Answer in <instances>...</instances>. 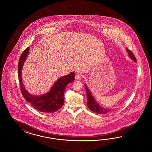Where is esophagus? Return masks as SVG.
Instances as JSON below:
<instances>
[{
	"mask_svg": "<svg viewBox=\"0 0 152 152\" xmlns=\"http://www.w3.org/2000/svg\"><path fill=\"white\" fill-rule=\"evenodd\" d=\"M75 79H76V80L80 81V80H81L82 79V76L81 75H79V74L76 75V76H75Z\"/></svg>",
	"mask_w": 152,
	"mask_h": 152,
	"instance_id": "34e87169",
	"label": "esophagus"
}]
</instances>
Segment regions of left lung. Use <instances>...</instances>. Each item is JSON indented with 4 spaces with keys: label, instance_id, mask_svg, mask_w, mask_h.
<instances>
[{
    "label": "left lung",
    "instance_id": "obj_1",
    "mask_svg": "<svg viewBox=\"0 0 152 152\" xmlns=\"http://www.w3.org/2000/svg\"><path fill=\"white\" fill-rule=\"evenodd\" d=\"M126 51L128 53V56L135 63L137 62L136 58L135 56L134 55L133 53L130 51H129L128 48H126ZM85 88L86 91V96H87V105L89 109H90L92 112L96 113V114H105L106 113L111 111L113 109H107L104 108V107L100 106L96 100L95 99L94 97L92 95V93L90 89L88 88V86L86 83H85Z\"/></svg>",
    "mask_w": 152,
    "mask_h": 152
}]
</instances>
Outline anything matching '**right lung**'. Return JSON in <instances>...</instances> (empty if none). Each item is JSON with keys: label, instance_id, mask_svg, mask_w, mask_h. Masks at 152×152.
<instances>
[{"label": "right lung", "instance_id": "1", "mask_svg": "<svg viewBox=\"0 0 152 152\" xmlns=\"http://www.w3.org/2000/svg\"><path fill=\"white\" fill-rule=\"evenodd\" d=\"M29 52V47H28L22 53L19 60L18 71L22 94L30 105L37 110L47 113H54L63 106L65 88L69 83L74 82L75 73L71 72L69 75L57 79L49 91L45 94L40 95H32L24 88L22 77V70Z\"/></svg>", "mask_w": 152, "mask_h": 152}]
</instances>
